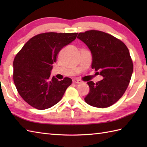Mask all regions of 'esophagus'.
<instances>
[{
    "label": "esophagus",
    "mask_w": 147,
    "mask_h": 147,
    "mask_svg": "<svg viewBox=\"0 0 147 147\" xmlns=\"http://www.w3.org/2000/svg\"><path fill=\"white\" fill-rule=\"evenodd\" d=\"M73 82L74 83H77V84H80L82 83V82L81 80H77V79H74L73 80Z\"/></svg>",
    "instance_id": "esophagus-1"
}]
</instances>
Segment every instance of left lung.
Segmentation results:
<instances>
[{"instance_id": "left-lung-1", "label": "left lung", "mask_w": 147, "mask_h": 147, "mask_svg": "<svg viewBox=\"0 0 147 147\" xmlns=\"http://www.w3.org/2000/svg\"><path fill=\"white\" fill-rule=\"evenodd\" d=\"M77 38L91 51L92 67L104 78L96 83H87L90 90L85 101L93 107H110L121 98L130 82L133 64L129 50L121 40L101 31H86Z\"/></svg>"}]
</instances>
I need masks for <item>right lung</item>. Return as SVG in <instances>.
I'll return each mask as SVG.
<instances>
[{
  "label": "right lung",
  "mask_w": 147,
  "mask_h": 147,
  "mask_svg": "<svg viewBox=\"0 0 147 147\" xmlns=\"http://www.w3.org/2000/svg\"><path fill=\"white\" fill-rule=\"evenodd\" d=\"M78 33H40L30 38L16 55L13 80L19 94L32 107L43 110L61 100L72 80L51 77L52 64L64 46L76 39Z\"/></svg>",
  "instance_id": "obj_1"
}]
</instances>
